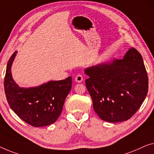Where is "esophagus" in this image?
<instances>
[{"label":"esophagus","mask_w":154,"mask_h":154,"mask_svg":"<svg viewBox=\"0 0 154 154\" xmlns=\"http://www.w3.org/2000/svg\"><path fill=\"white\" fill-rule=\"evenodd\" d=\"M84 78H83V76H82V75L81 74H79L77 75L76 77H75V81H76L77 82H82V81H83Z\"/></svg>","instance_id":"34e87169"}]
</instances>
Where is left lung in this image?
<instances>
[{
  "label": "left lung",
  "instance_id": "8db88e82",
  "mask_svg": "<svg viewBox=\"0 0 154 154\" xmlns=\"http://www.w3.org/2000/svg\"><path fill=\"white\" fill-rule=\"evenodd\" d=\"M86 86L93 109L102 120L109 122L128 120L136 113L148 92L149 79L143 57L134 48L122 59L92 66Z\"/></svg>",
  "mask_w": 154,
  "mask_h": 154
}]
</instances>
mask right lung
I'll return each mask as SVG.
<instances>
[{"instance_id": "right-lung-1", "label": "right lung", "mask_w": 154, "mask_h": 154, "mask_svg": "<svg viewBox=\"0 0 154 154\" xmlns=\"http://www.w3.org/2000/svg\"><path fill=\"white\" fill-rule=\"evenodd\" d=\"M16 54L17 52H14L9 59L5 76V93L9 105L21 120L34 127L53 124L60 116L72 88V77L50 81L35 88H20L11 74Z\"/></svg>"}]
</instances>
